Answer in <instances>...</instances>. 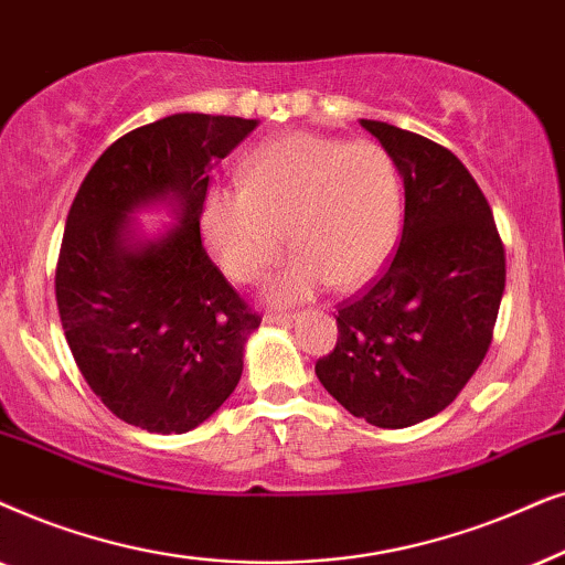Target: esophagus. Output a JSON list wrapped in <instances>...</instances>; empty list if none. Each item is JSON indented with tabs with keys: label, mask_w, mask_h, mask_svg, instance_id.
<instances>
[{
	"label": "esophagus",
	"mask_w": 565,
	"mask_h": 565,
	"mask_svg": "<svg viewBox=\"0 0 565 565\" xmlns=\"http://www.w3.org/2000/svg\"><path fill=\"white\" fill-rule=\"evenodd\" d=\"M297 320V315H287V312H268L263 322H268V326H287V322Z\"/></svg>",
	"instance_id": "1"
}]
</instances>
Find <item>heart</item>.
Instances as JSON below:
<instances>
[{
	"label": "heart",
	"instance_id": "1",
	"mask_svg": "<svg viewBox=\"0 0 565 565\" xmlns=\"http://www.w3.org/2000/svg\"><path fill=\"white\" fill-rule=\"evenodd\" d=\"M403 220L401 175L374 141L289 134L255 149L239 188L214 185L201 201V232L224 274L260 278L284 250L297 255L263 287L268 302L291 305L333 284L370 281L393 253Z\"/></svg>",
	"mask_w": 565,
	"mask_h": 565
}]
</instances>
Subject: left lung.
Instances as JSON below:
<instances>
[{
    "label": "left lung",
    "mask_w": 565,
    "mask_h": 565,
    "mask_svg": "<svg viewBox=\"0 0 565 565\" xmlns=\"http://www.w3.org/2000/svg\"><path fill=\"white\" fill-rule=\"evenodd\" d=\"M361 126L403 178V235L385 274L338 307V343L315 374L351 416L405 428L445 411L476 374L507 255L483 191L449 149L382 120Z\"/></svg>",
    "instance_id": "8db88e82"
}]
</instances>
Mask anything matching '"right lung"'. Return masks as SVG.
Instances as JSON below:
<instances>
[{
    "label": "right lung",
    "instance_id": "1",
    "mask_svg": "<svg viewBox=\"0 0 565 565\" xmlns=\"http://www.w3.org/2000/svg\"><path fill=\"white\" fill-rule=\"evenodd\" d=\"M258 120L175 113L120 137L97 157L66 216L56 266L62 328L89 390L126 424L185 434L235 393L247 310L201 243L212 164ZM177 224L147 238L141 207Z\"/></svg>",
    "mask_w": 565,
    "mask_h": 565
}]
</instances>
